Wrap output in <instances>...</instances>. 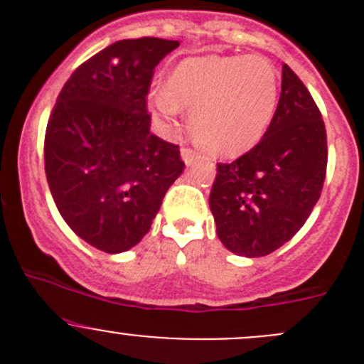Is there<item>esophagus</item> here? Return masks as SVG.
Returning <instances> with one entry per match:
<instances>
[{"label":"esophagus","instance_id":"obj_1","mask_svg":"<svg viewBox=\"0 0 364 364\" xmlns=\"http://www.w3.org/2000/svg\"><path fill=\"white\" fill-rule=\"evenodd\" d=\"M181 159L186 165H192L193 161L199 159V153H197L196 149H192V148H183L181 149Z\"/></svg>","mask_w":364,"mask_h":364}]
</instances>
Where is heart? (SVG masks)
<instances>
[{"instance_id": "b5f03b06", "label": "heart", "mask_w": 364, "mask_h": 364, "mask_svg": "<svg viewBox=\"0 0 364 364\" xmlns=\"http://www.w3.org/2000/svg\"><path fill=\"white\" fill-rule=\"evenodd\" d=\"M280 98V73L262 56H205L185 60L168 87L153 91V107L168 127L192 109V132L222 156L250 151L273 121Z\"/></svg>"}]
</instances>
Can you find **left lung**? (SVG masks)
I'll use <instances>...</instances> for the list:
<instances>
[{
    "label": "left lung",
    "mask_w": 364,
    "mask_h": 364,
    "mask_svg": "<svg viewBox=\"0 0 364 364\" xmlns=\"http://www.w3.org/2000/svg\"><path fill=\"white\" fill-rule=\"evenodd\" d=\"M328 141L321 111L299 77L282 67L277 112L259 144L216 164L209 208L223 247L243 257L278 250L321 197Z\"/></svg>",
    "instance_id": "1"
}]
</instances>
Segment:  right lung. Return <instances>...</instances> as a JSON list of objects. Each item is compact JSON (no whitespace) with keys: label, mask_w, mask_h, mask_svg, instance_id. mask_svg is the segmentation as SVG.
Instances as JSON below:
<instances>
[{"label":"right lung","mask_w":364,"mask_h":364,"mask_svg":"<svg viewBox=\"0 0 364 364\" xmlns=\"http://www.w3.org/2000/svg\"><path fill=\"white\" fill-rule=\"evenodd\" d=\"M178 40H119L65 82L46 130V176L70 229L105 253L130 250L151 229L185 164L149 132L155 67Z\"/></svg>","instance_id":"obj_1"}]
</instances>
